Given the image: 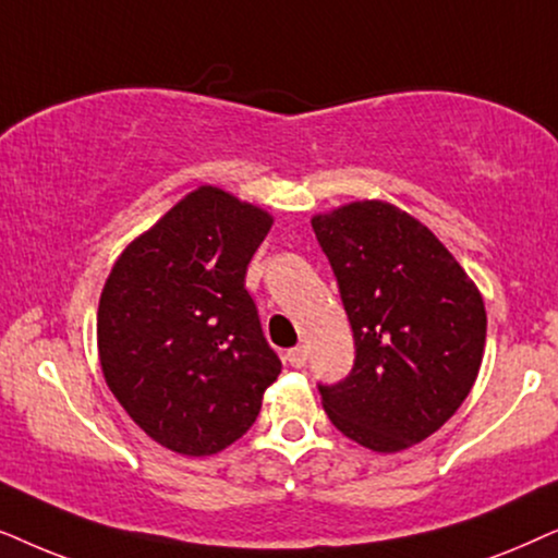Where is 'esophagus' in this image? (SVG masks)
Returning a JSON list of instances; mask_svg holds the SVG:
<instances>
[{
    "instance_id": "34e87169",
    "label": "esophagus",
    "mask_w": 558,
    "mask_h": 558,
    "mask_svg": "<svg viewBox=\"0 0 558 558\" xmlns=\"http://www.w3.org/2000/svg\"><path fill=\"white\" fill-rule=\"evenodd\" d=\"M286 360H288V365H291V367L301 369L303 365H306V347H293V349H288Z\"/></svg>"
}]
</instances>
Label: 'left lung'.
Segmentation results:
<instances>
[{
  "instance_id": "8db88e82",
  "label": "left lung",
  "mask_w": 558,
  "mask_h": 558,
  "mask_svg": "<svg viewBox=\"0 0 558 558\" xmlns=\"http://www.w3.org/2000/svg\"><path fill=\"white\" fill-rule=\"evenodd\" d=\"M354 333V367L318 385L347 439L396 454L439 430L470 396L485 354V301L439 236L388 202L311 219Z\"/></svg>"
}]
</instances>
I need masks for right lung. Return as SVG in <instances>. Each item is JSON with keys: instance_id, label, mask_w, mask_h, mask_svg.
Returning a JSON list of instances; mask_svg holds the SVG:
<instances>
[{"instance_id": "obj_1", "label": "right lung", "mask_w": 558, "mask_h": 558, "mask_svg": "<svg viewBox=\"0 0 558 558\" xmlns=\"http://www.w3.org/2000/svg\"><path fill=\"white\" fill-rule=\"evenodd\" d=\"M272 217L198 185L117 257L99 299L104 380L175 454L211 457L255 423L280 360L244 275Z\"/></svg>"}]
</instances>
